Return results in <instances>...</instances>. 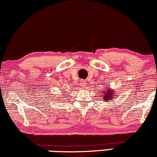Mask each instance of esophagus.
I'll return each mask as SVG.
<instances>
[{"label":"esophagus","instance_id":"1","mask_svg":"<svg viewBox=\"0 0 157 157\" xmlns=\"http://www.w3.org/2000/svg\"><path fill=\"white\" fill-rule=\"evenodd\" d=\"M80 86H82V87H84V86H85V82L83 80L80 81Z\"/></svg>","mask_w":157,"mask_h":157}]
</instances>
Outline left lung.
I'll use <instances>...</instances> for the list:
<instances>
[{"instance_id": "left-lung-1", "label": "left lung", "mask_w": 157, "mask_h": 157, "mask_svg": "<svg viewBox=\"0 0 157 157\" xmlns=\"http://www.w3.org/2000/svg\"><path fill=\"white\" fill-rule=\"evenodd\" d=\"M103 93H104V98L103 99L104 101H112L116 96L115 90H112L110 87H108L107 90H105Z\"/></svg>"}]
</instances>
